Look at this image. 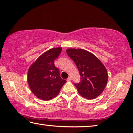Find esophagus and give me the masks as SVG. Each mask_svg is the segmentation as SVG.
Listing matches in <instances>:
<instances>
[{"label": "esophagus", "instance_id": "1", "mask_svg": "<svg viewBox=\"0 0 133 133\" xmlns=\"http://www.w3.org/2000/svg\"><path fill=\"white\" fill-rule=\"evenodd\" d=\"M71 80V77H70V76H69V77H68V78H67V81H70Z\"/></svg>", "mask_w": 133, "mask_h": 133}]
</instances>
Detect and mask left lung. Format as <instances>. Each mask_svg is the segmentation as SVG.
Listing matches in <instances>:
<instances>
[{
	"mask_svg": "<svg viewBox=\"0 0 133 133\" xmlns=\"http://www.w3.org/2000/svg\"><path fill=\"white\" fill-rule=\"evenodd\" d=\"M66 53L75 63L81 76L80 82L74 84L78 93L89 100L100 95L108 80L107 70L100 60L84 49H69Z\"/></svg>",
	"mask_w": 133,
	"mask_h": 133,
	"instance_id": "1",
	"label": "left lung"
}]
</instances>
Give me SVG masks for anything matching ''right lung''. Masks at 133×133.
Returning a JSON list of instances; mask_svg holds the SVG:
<instances>
[{"instance_id": "right-lung-1", "label": "right lung", "mask_w": 133, "mask_h": 133, "mask_svg": "<svg viewBox=\"0 0 133 133\" xmlns=\"http://www.w3.org/2000/svg\"><path fill=\"white\" fill-rule=\"evenodd\" d=\"M62 50L56 48L46 51L31 65L28 73V82L32 93L37 98L48 101L55 98L66 82L60 76L54 62Z\"/></svg>"}]
</instances>
